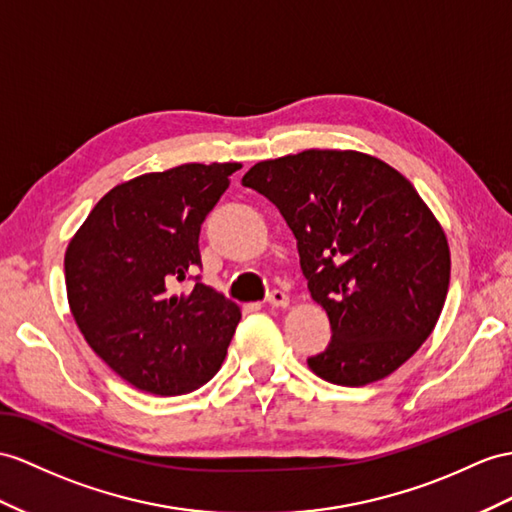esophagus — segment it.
<instances>
[{
  "mask_svg": "<svg viewBox=\"0 0 512 512\" xmlns=\"http://www.w3.org/2000/svg\"><path fill=\"white\" fill-rule=\"evenodd\" d=\"M267 304L269 306H273V308H286L289 306V295H286L284 291H271L269 295H267Z\"/></svg>",
  "mask_w": 512,
  "mask_h": 512,
  "instance_id": "34e87169",
  "label": "esophagus"
}]
</instances>
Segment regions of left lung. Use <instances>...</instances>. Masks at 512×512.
Returning <instances> with one entry per match:
<instances>
[{
  "label": "left lung",
  "mask_w": 512,
  "mask_h": 512,
  "mask_svg": "<svg viewBox=\"0 0 512 512\" xmlns=\"http://www.w3.org/2000/svg\"><path fill=\"white\" fill-rule=\"evenodd\" d=\"M243 186L278 206L332 341L310 371L341 386L391 376L432 334L450 286V245L400 171L354 149L263 160Z\"/></svg>",
  "instance_id": "8db88e82"
}]
</instances>
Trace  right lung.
<instances>
[{
	"instance_id": "add662e5",
	"label": "right lung",
	"mask_w": 512,
	"mask_h": 512,
	"mask_svg": "<svg viewBox=\"0 0 512 512\" xmlns=\"http://www.w3.org/2000/svg\"><path fill=\"white\" fill-rule=\"evenodd\" d=\"M241 162H189L110 189L65 252L71 315L91 350L136 389L182 395L226 358L241 308L195 282L199 230Z\"/></svg>"
}]
</instances>
